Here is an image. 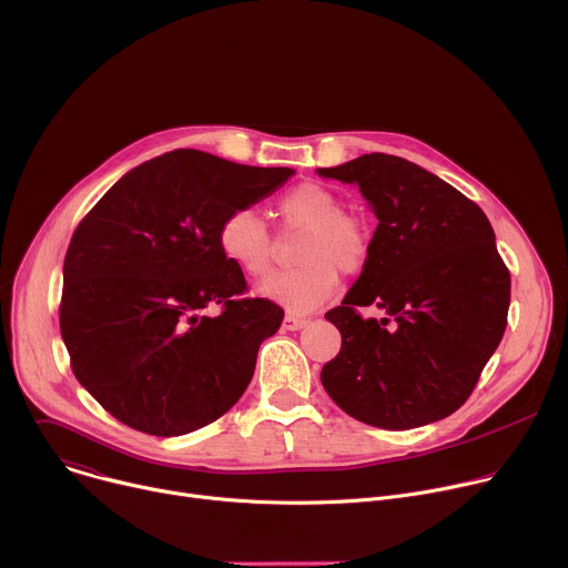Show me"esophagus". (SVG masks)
Wrapping results in <instances>:
<instances>
[{"instance_id": "obj_1", "label": "esophagus", "mask_w": 568, "mask_h": 568, "mask_svg": "<svg viewBox=\"0 0 568 568\" xmlns=\"http://www.w3.org/2000/svg\"><path fill=\"white\" fill-rule=\"evenodd\" d=\"M307 325V321L305 318H298V316H294V314H287L285 318H283V327L287 329V332H296V329H303Z\"/></svg>"}]
</instances>
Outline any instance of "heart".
Segmentation results:
<instances>
[{"instance_id": "1", "label": "heart", "mask_w": 568, "mask_h": 568, "mask_svg": "<svg viewBox=\"0 0 568 568\" xmlns=\"http://www.w3.org/2000/svg\"><path fill=\"white\" fill-rule=\"evenodd\" d=\"M278 230L303 234L294 261L298 267L263 283V294L294 314L323 305L345 278L358 276L374 252V230L363 214L341 210V199L321 182H298L274 201ZM225 258L250 278H265L276 258V236L250 207L230 212L219 230Z\"/></svg>"}]
</instances>
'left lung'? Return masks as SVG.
Returning a JSON list of instances; mask_svg holds the SVG:
<instances>
[{
    "label": "left lung",
    "instance_id": "left-lung-1",
    "mask_svg": "<svg viewBox=\"0 0 568 568\" xmlns=\"http://www.w3.org/2000/svg\"><path fill=\"white\" fill-rule=\"evenodd\" d=\"M325 178L356 182L379 219L374 252L343 303L325 314L341 352L321 384L349 417L408 430L453 415L497 349L510 274L477 203L415 162L365 153ZM379 306L384 320H365Z\"/></svg>",
    "mask_w": 568,
    "mask_h": 568
}]
</instances>
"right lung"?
<instances>
[{
    "mask_svg": "<svg viewBox=\"0 0 568 568\" xmlns=\"http://www.w3.org/2000/svg\"><path fill=\"white\" fill-rule=\"evenodd\" d=\"M292 173L175 149L129 171L80 221L60 332L78 382L118 422L175 437L241 399L283 310L247 296L219 230ZM212 304L219 315L206 314Z\"/></svg>",
    "mask_w": 568,
    "mask_h": 568,
    "instance_id": "obj_1",
    "label": "right lung"
}]
</instances>
